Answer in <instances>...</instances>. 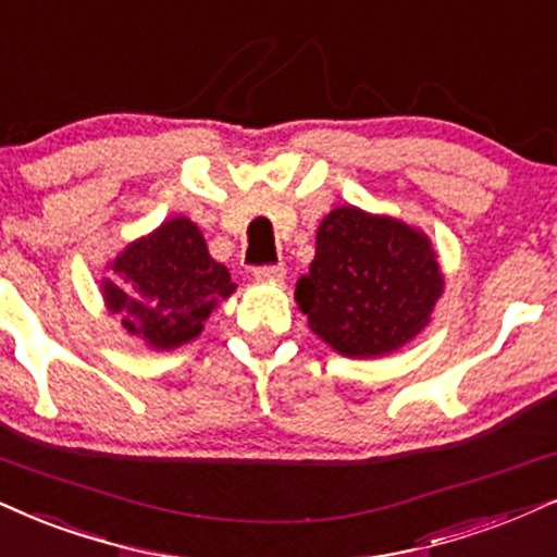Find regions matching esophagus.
<instances>
[{
	"label": "esophagus",
	"instance_id": "obj_1",
	"mask_svg": "<svg viewBox=\"0 0 557 557\" xmlns=\"http://www.w3.org/2000/svg\"><path fill=\"white\" fill-rule=\"evenodd\" d=\"M252 276H256V281H260V284H281L286 276V271L281 265H258L256 271H252Z\"/></svg>",
	"mask_w": 557,
	"mask_h": 557
}]
</instances>
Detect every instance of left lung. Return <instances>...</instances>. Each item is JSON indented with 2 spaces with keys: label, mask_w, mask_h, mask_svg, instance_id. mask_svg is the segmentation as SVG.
Wrapping results in <instances>:
<instances>
[{
  "label": "left lung",
  "mask_w": 557,
  "mask_h": 557,
  "mask_svg": "<svg viewBox=\"0 0 557 557\" xmlns=\"http://www.w3.org/2000/svg\"><path fill=\"white\" fill-rule=\"evenodd\" d=\"M442 286L421 232L341 206L322 219L310 273L294 297L335 351L382 356L423 331Z\"/></svg>",
  "instance_id": "obj_1"
}]
</instances>
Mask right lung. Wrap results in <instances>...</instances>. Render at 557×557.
I'll return each instance as SVG.
<instances>
[{"label": "right lung", "mask_w": 557, "mask_h": 557, "mask_svg": "<svg viewBox=\"0 0 557 557\" xmlns=\"http://www.w3.org/2000/svg\"><path fill=\"white\" fill-rule=\"evenodd\" d=\"M113 271L123 286H102L108 307L128 333L157 348L196 338L211 310L235 292L230 271L209 256L198 226L183 216L128 245Z\"/></svg>", "instance_id": "right-lung-1"}]
</instances>
